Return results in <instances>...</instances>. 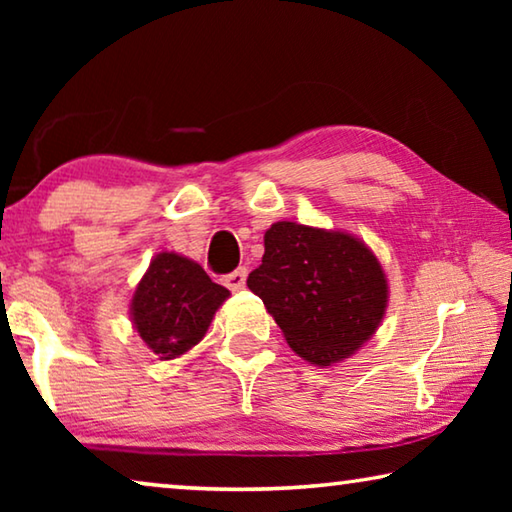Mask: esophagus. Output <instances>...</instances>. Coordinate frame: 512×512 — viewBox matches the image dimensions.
<instances>
[{"mask_svg":"<svg viewBox=\"0 0 512 512\" xmlns=\"http://www.w3.org/2000/svg\"><path fill=\"white\" fill-rule=\"evenodd\" d=\"M246 268H237V271H232V273H228L223 277V284L225 287H228L230 291H239V289H244V284H246Z\"/></svg>","mask_w":512,"mask_h":512,"instance_id":"obj_1","label":"esophagus"}]
</instances>
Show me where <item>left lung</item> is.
<instances>
[{"mask_svg":"<svg viewBox=\"0 0 512 512\" xmlns=\"http://www.w3.org/2000/svg\"><path fill=\"white\" fill-rule=\"evenodd\" d=\"M284 339L302 359L329 366L348 359L384 318L386 275L366 244L345 232L277 221L264 257L248 275Z\"/></svg>","mask_w":512,"mask_h":512,"instance_id":"8db88e82","label":"left lung"}]
</instances>
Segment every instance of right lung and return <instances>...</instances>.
I'll return each instance as SVG.
<instances>
[{
    "label": "right lung",
    "mask_w": 512,
    "mask_h": 512,
    "mask_svg": "<svg viewBox=\"0 0 512 512\" xmlns=\"http://www.w3.org/2000/svg\"><path fill=\"white\" fill-rule=\"evenodd\" d=\"M228 296L192 259L160 253L135 289L133 323L160 359H176L203 339Z\"/></svg>",
    "instance_id": "obj_1"
}]
</instances>
